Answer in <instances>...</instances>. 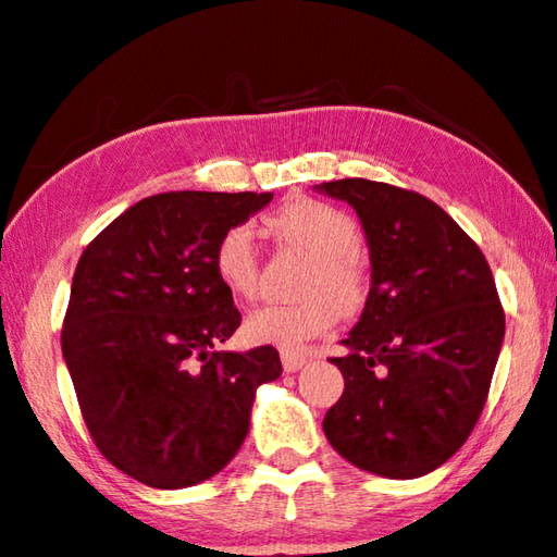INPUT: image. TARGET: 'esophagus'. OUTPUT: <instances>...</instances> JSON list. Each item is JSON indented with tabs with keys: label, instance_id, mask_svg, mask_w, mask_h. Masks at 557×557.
I'll return each mask as SVG.
<instances>
[{
	"label": "esophagus",
	"instance_id": "34e87169",
	"mask_svg": "<svg viewBox=\"0 0 557 557\" xmlns=\"http://www.w3.org/2000/svg\"><path fill=\"white\" fill-rule=\"evenodd\" d=\"M281 364H284L286 374H294L306 364V357H304V354H296V351H284V354H281Z\"/></svg>",
	"mask_w": 557,
	"mask_h": 557
}]
</instances>
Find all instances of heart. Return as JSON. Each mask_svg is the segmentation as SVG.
<instances>
[{
	"label": "heart",
	"instance_id": "heart-1",
	"mask_svg": "<svg viewBox=\"0 0 557 557\" xmlns=\"http://www.w3.org/2000/svg\"><path fill=\"white\" fill-rule=\"evenodd\" d=\"M269 231L284 244L311 256L301 292L292 304H263L246 317L248 342L294 351L324 334L336 321V309L354 313L364 301L367 281L357 259L359 225L342 208L321 200H294L269 215ZM213 271L236 298H251L259 288V248L251 225H231L213 248Z\"/></svg>",
	"mask_w": 557,
	"mask_h": 557
}]
</instances>
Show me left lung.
<instances>
[{
	"mask_svg": "<svg viewBox=\"0 0 557 557\" xmlns=\"http://www.w3.org/2000/svg\"><path fill=\"white\" fill-rule=\"evenodd\" d=\"M313 188L357 211L372 263L364 311L332 359L344 394L324 434L359 470L422 478L465 445L485 407L505 336L493 271L419 193L367 178Z\"/></svg>",
	"mask_w": 557,
	"mask_h": 557,
	"instance_id": "1",
	"label": "left lung"
}]
</instances>
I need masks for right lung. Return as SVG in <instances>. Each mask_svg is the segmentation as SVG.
<instances>
[{"instance_id":"add662e5","label":"right lung","mask_w":557,"mask_h":557,"mask_svg":"<svg viewBox=\"0 0 557 557\" xmlns=\"http://www.w3.org/2000/svg\"><path fill=\"white\" fill-rule=\"evenodd\" d=\"M271 198L160 193L79 256L62 357L95 445L143 485L181 490L221 472L244 445L256 389L281 376L273 346L213 351L240 326L213 248Z\"/></svg>"}]
</instances>
